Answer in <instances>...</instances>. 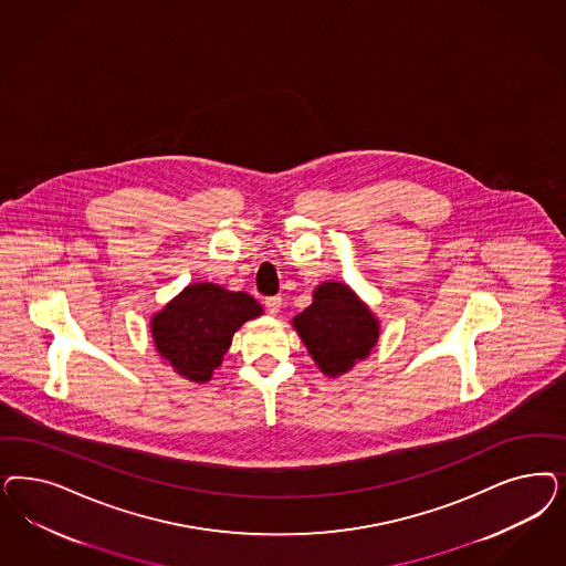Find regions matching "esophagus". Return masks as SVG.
<instances>
[{
  "label": "esophagus",
  "instance_id": "obj_1",
  "mask_svg": "<svg viewBox=\"0 0 566 566\" xmlns=\"http://www.w3.org/2000/svg\"><path fill=\"white\" fill-rule=\"evenodd\" d=\"M264 306H266V311L271 312V314L274 316L276 312L281 311V306H283V300H281V297H266Z\"/></svg>",
  "mask_w": 566,
  "mask_h": 566
}]
</instances>
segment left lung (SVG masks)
Wrapping results in <instances>:
<instances>
[{
    "mask_svg": "<svg viewBox=\"0 0 566 566\" xmlns=\"http://www.w3.org/2000/svg\"><path fill=\"white\" fill-rule=\"evenodd\" d=\"M292 327L328 379L346 375L368 358L381 333L375 312L342 281L316 285L311 306L293 316Z\"/></svg>",
    "mask_w": 566,
    "mask_h": 566,
    "instance_id": "1",
    "label": "left lung"
}]
</instances>
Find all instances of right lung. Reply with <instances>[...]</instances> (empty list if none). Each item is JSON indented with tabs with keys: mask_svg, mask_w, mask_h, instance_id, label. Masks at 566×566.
I'll return each instance as SVG.
<instances>
[{
	"mask_svg": "<svg viewBox=\"0 0 566 566\" xmlns=\"http://www.w3.org/2000/svg\"><path fill=\"white\" fill-rule=\"evenodd\" d=\"M262 312L250 293L229 292L208 281L189 283L151 316L149 328L166 365L191 384H208L233 335Z\"/></svg>",
	"mask_w": 566,
	"mask_h": 566,
	"instance_id": "obj_1",
	"label": "right lung"
}]
</instances>
